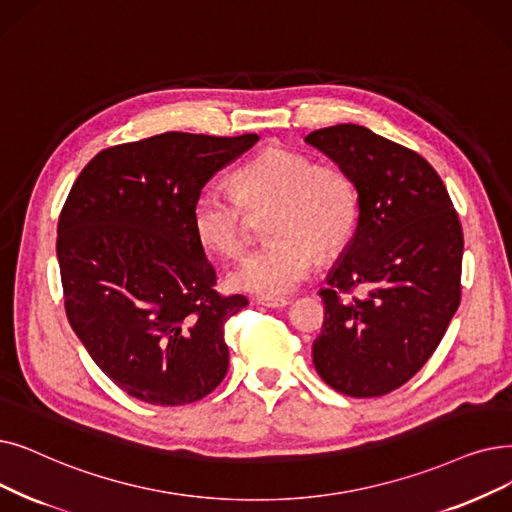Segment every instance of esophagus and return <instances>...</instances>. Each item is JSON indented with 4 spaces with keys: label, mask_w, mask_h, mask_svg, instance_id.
<instances>
[{
    "label": "esophagus",
    "mask_w": 512,
    "mask_h": 512,
    "mask_svg": "<svg viewBox=\"0 0 512 512\" xmlns=\"http://www.w3.org/2000/svg\"><path fill=\"white\" fill-rule=\"evenodd\" d=\"M257 303L259 305H263V307H272V309H280V307H286L288 303V299H284V297H257Z\"/></svg>",
    "instance_id": "esophagus-1"
}]
</instances>
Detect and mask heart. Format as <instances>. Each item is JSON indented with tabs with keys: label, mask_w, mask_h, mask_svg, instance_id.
<instances>
[{
	"label": "heart",
	"mask_w": 512,
	"mask_h": 512,
	"mask_svg": "<svg viewBox=\"0 0 512 512\" xmlns=\"http://www.w3.org/2000/svg\"><path fill=\"white\" fill-rule=\"evenodd\" d=\"M251 215H270L265 236L274 242L244 257L230 272V284L259 297H284L309 274L314 253L330 259L351 242L360 221V192L339 165L268 148L234 173L232 190L207 186L190 209L194 236L219 257L244 251Z\"/></svg>",
	"instance_id": "b5f03b06"
}]
</instances>
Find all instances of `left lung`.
<instances>
[{
    "label": "left lung",
    "mask_w": 512,
    "mask_h": 512,
    "mask_svg": "<svg viewBox=\"0 0 512 512\" xmlns=\"http://www.w3.org/2000/svg\"><path fill=\"white\" fill-rule=\"evenodd\" d=\"M360 192V221L332 265L314 341L322 381L379 397L427 364L460 305L464 238L437 171L414 150L343 123L305 138ZM360 290V296L344 295Z\"/></svg>",
    "instance_id": "obj_1"
}]
</instances>
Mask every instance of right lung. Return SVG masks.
<instances>
[{
    "label": "right lung",
    "instance_id": "right-lung-1",
    "mask_svg": "<svg viewBox=\"0 0 512 512\" xmlns=\"http://www.w3.org/2000/svg\"><path fill=\"white\" fill-rule=\"evenodd\" d=\"M257 140L167 131L110 146L83 167L60 211L66 318L98 368L140 402L184 406L224 381V326L249 301L215 291L190 209Z\"/></svg>",
    "mask_w": 512,
    "mask_h": 512
}]
</instances>
